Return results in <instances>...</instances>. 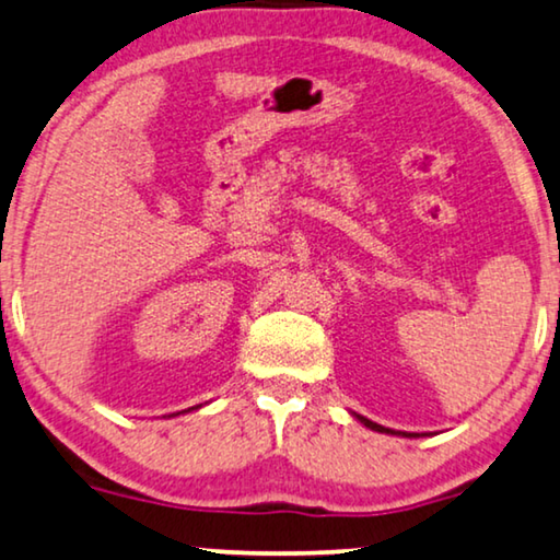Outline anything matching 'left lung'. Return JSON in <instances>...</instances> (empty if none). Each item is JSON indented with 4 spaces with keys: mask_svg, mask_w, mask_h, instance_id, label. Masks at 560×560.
I'll return each instance as SVG.
<instances>
[{
    "mask_svg": "<svg viewBox=\"0 0 560 560\" xmlns=\"http://www.w3.org/2000/svg\"><path fill=\"white\" fill-rule=\"evenodd\" d=\"M355 419L362 423V427H368V429H373V431H381V434H396V436H419V434H398V431H393V429H385V427H381V423H375V421H368L365 416H358V413H355Z\"/></svg>",
    "mask_w": 560,
    "mask_h": 560,
    "instance_id": "1",
    "label": "left lung"
}]
</instances>
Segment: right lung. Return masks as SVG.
<instances>
[{
    "label": "right lung",
    "instance_id": "add662e5",
    "mask_svg": "<svg viewBox=\"0 0 560 560\" xmlns=\"http://www.w3.org/2000/svg\"><path fill=\"white\" fill-rule=\"evenodd\" d=\"M187 411H192V408H187ZM175 416H177V413H175Z\"/></svg>",
    "mask_w": 560,
    "mask_h": 560
}]
</instances>
